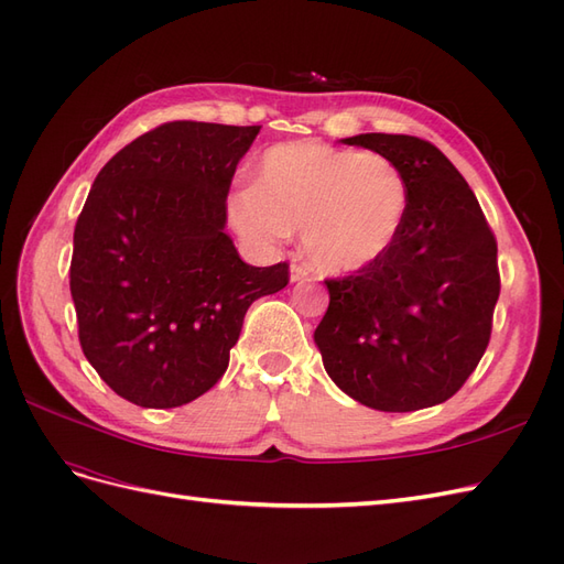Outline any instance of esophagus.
Wrapping results in <instances>:
<instances>
[{"label": "esophagus", "instance_id": "obj_1", "mask_svg": "<svg viewBox=\"0 0 564 564\" xmlns=\"http://www.w3.org/2000/svg\"><path fill=\"white\" fill-rule=\"evenodd\" d=\"M289 278H292V282L305 280V278H311V270L305 268V265H301V263H294L292 270H289Z\"/></svg>", "mask_w": 564, "mask_h": 564}]
</instances>
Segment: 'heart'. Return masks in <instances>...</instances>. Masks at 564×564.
<instances>
[{"mask_svg": "<svg viewBox=\"0 0 564 564\" xmlns=\"http://www.w3.org/2000/svg\"><path fill=\"white\" fill-rule=\"evenodd\" d=\"M406 202L402 172L379 152L303 141L265 150L253 191L237 193L230 214L237 230L259 245H280L301 228L317 270L350 275L395 242Z\"/></svg>", "mask_w": 564, "mask_h": 564, "instance_id": "heart-1", "label": "heart"}]
</instances>
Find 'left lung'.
<instances>
[{
  "label": "left lung",
  "instance_id": "8db88e82",
  "mask_svg": "<svg viewBox=\"0 0 564 564\" xmlns=\"http://www.w3.org/2000/svg\"><path fill=\"white\" fill-rule=\"evenodd\" d=\"M395 162L406 216L395 242L355 275L324 280L315 344L332 381L379 412L449 400L482 360L501 278L497 237L466 178L416 135L346 139Z\"/></svg>",
  "mask_w": 564,
  "mask_h": 564
}]
</instances>
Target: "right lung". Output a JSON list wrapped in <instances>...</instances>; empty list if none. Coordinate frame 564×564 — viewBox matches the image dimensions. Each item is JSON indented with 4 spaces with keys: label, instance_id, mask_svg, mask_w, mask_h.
Returning <instances> with one entry per match:
<instances>
[{
    "label": "right lung",
    "instance_id": "add662e5",
    "mask_svg": "<svg viewBox=\"0 0 564 564\" xmlns=\"http://www.w3.org/2000/svg\"><path fill=\"white\" fill-rule=\"evenodd\" d=\"M259 131L166 122L98 172L75 226L70 294L82 350L119 398L172 409L204 395L249 305L289 284V263H245L224 230Z\"/></svg>",
    "mask_w": 564,
    "mask_h": 564
}]
</instances>
